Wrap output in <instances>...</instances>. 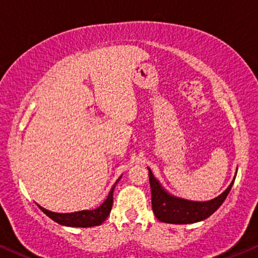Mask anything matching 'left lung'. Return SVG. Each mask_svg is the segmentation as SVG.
<instances>
[{
  "label": "left lung",
  "instance_id": "8db88e82",
  "mask_svg": "<svg viewBox=\"0 0 258 258\" xmlns=\"http://www.w3.org/2000/svg\"><path fill=\"white\" fill-rule=\"evenodd\" d=\"M149 169L150 185H151L152 211L159 221L168 224H194L207 219L219 208L232 188V182L220 195L208 201H194L175 197L161 184L151 169ZM237 174V171H236Z\"/></svg>",
  "mask_w": 258,
  "mask_h": 258
}]
</instances>
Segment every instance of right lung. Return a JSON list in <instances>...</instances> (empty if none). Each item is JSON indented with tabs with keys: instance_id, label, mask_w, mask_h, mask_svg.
Segmentation results:
<instances>
[{
	"instance_id": "obj_1",
	"label": "right lung",
	"mask_w": 258,
	"mask_h": 258,
	"mask_svg": "<svg viewBox=\"0 0 258 258\" xmlns=\"http://www.w3.org/2000/svg\"><path fill=\"white\" fill-rule=\"evenodd\" d=\"M121 176L116 180L115 184L110 189L108 197L102 204L97 208L94 210H83L78 212H71V213H56V212H51L46 210V208L39 206V208L50 217L52 220L56 223L63 225V226H70V227H91V226H99L108 218L110 210L113 206V191L115 188L116 183H118Z\"/></svg>"
}]
</instances>
